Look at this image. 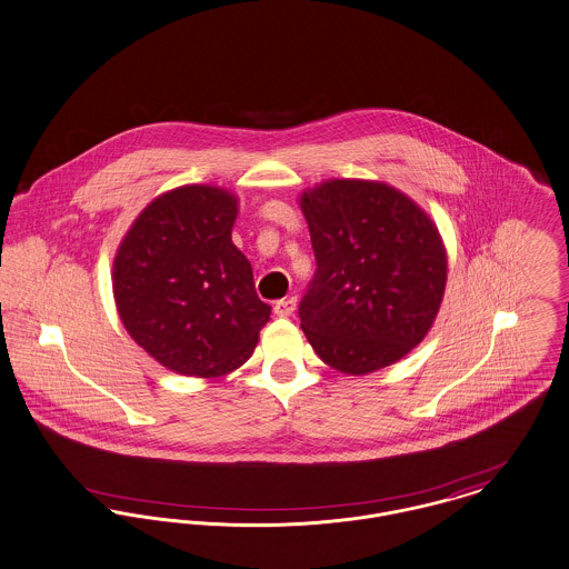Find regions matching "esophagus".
Listing matches in <instances>:
<instances>
[{
	"label": "esophagus",
	"mask_w": 569,
	"mask_h": 569,
	"mask_svg": "<svg viewBox=\"0 0 569 569\" xmlns=\"http://www.w3.org/2000/svg\"><path fill=\"white\" fill-rule=\"evenodd\" d=\"M297 309V299L295 297H290V299H281V301H277L274 307H272V311L277 313V316H292V311Z\"/></svg>",
	"instance_id": "34e87169"
}]
</instances>
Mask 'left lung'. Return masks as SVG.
I'll return each instance as SVG.
<instances>
[{
	"label": "left lung",
	"instance_id": "8db88e82",
	"mask_svg": "<svg viewBox=\"0 0 569 569\" xmlns=\"http://www.w3.org/2000/svg\"><path fill=\"white\" fill-rule=\"evenodd\" d=\"M316 272L299 303L316 355L345 375L386 368L422 342L446 288L438 227L388 183L331 179L303 192Z\"/></svg>",
	"mask_w": 569,
	"mask_h": 569
}]
</instances>
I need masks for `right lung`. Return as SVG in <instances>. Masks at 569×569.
Segmentation results:
<instances>
[{"label":"right lung","mask_w":569,"mask_h":569,"mask_svg":"<svg viewBox=\"0 0 569 569\" xmlns=\"http://www.w3.org/2000/svg\"><path fill=\"white\" fill-rule=\"evenodd\" d=\"M236 197L181 186L153 199L123 238L112 290L133 342L186 377H220L258 345L270 307L231 242Z\"/></svg>","instance_id":"obj_1"}]
</instances>
